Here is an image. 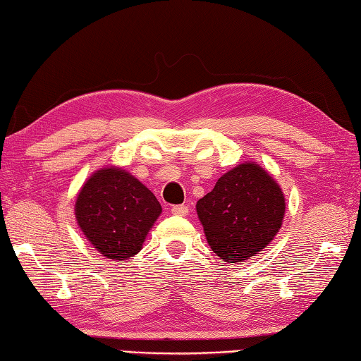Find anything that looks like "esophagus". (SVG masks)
<instances>
[{
  "mask_svg": "<svg viewBox=\"0 0 361 361\" xmlns=\"http://www.w3.org/2000/svg\"><path fill=\"white\" fill-rule=\"evenodd\" d=\"M171 214L176 216H185L188 214V207L187 206H173L171 207Z\"/></svg>",
  "mask_w": 361,
  "mask_h": 361,
  "instance_id": "34e87169",
  "label": "esophagus"
}]
</instances>
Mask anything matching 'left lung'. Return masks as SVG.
<instances>
[{
  "label": "left lung",
  "mask_w": 361,
  "mask_h": 361,
  "mask_svg": "<svg viewBox=\"0 0 361 361\" xmlns=\"http://www.w3.org/2000/svg\"><path fill=\"white\" fill-rule=\"evenodd\" d=\"M210 250L224 262H243L280 233L286 200L278 182L255 161L229 169L196 202Z\"/></svg>",
  "instance_id": "8db88e82"
}]
</instances>
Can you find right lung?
<instances>
[{"mask_svg": "<svg viewBox=\"0 0 361 361\" xmlns=\"http://www.w3.org/2000/svg\"><path fill=\"white\" fill-rule=\"evenodd\" d=\"M160 214L151 190L118 166L94 171L75 200L81 233L97 253L118 262L140 253Z\"/></svg>", "mask_w": 361, "mask_h": 361, "instance_id": "add662e5", "label": "right lung"}]
</instances>
